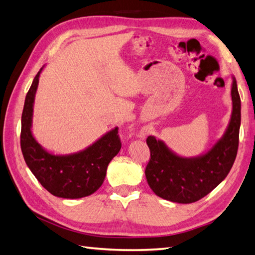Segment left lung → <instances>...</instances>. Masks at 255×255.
<instances>
[{
	"instance_id": "obj_1",
	"label": "left lung",
	"mask_w": 255,
	"mask_h": 255,
	"mask_svg": "<svg viewBox=\"0 0 255 255\" xmlns=\"http://www.w3.org/2000/svg\"><path fill=\"white\" fill-rule=\"evenodd\" d=\"M232 113L221 138L208 152L195 157L179 156L162 139L147 137L150 159L145 169L147 184L155 195L178 204L204 198L227 177L237 157L241 124V100L232 77Z\"/></svg>"
}]
</instances>
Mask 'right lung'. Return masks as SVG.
<instances>
[{"mask_svg": "<svg viewBox=\"0 0 255 255\" xmlns=\"http://www.w3.org/2000/svg\"><path fill=\"white\" fill-rule=\"evenodd\" d=\"M43 68L35 76L26 95L22 113L20 148L25 163L51 195L66 199L90 196L100 188L106 178L109 163L120 152L121 141L118 128H112L90 146L77 153L56 155L46 150L32 133L35 95Z\"/></svg>", "mask_w": 255, "mask_h": 255, "instance_id": "1", "label": "right lung"}]
</instances>
